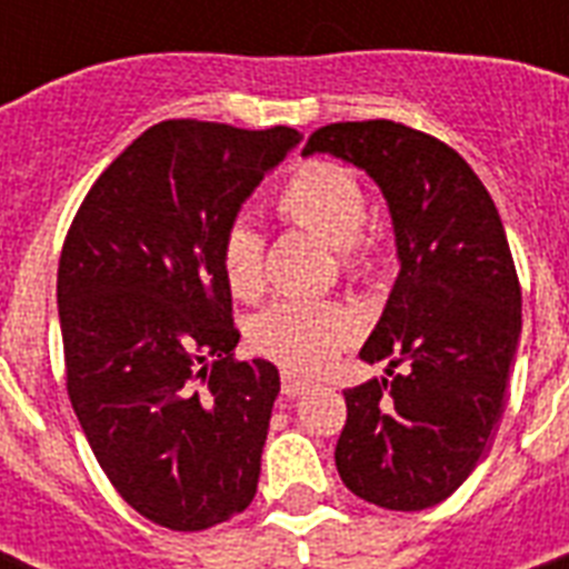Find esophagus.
<instances>
[{
	"label": "esophagus",
	"mask_w": 569,
	"mask_h": 569,
	"mask_svg": "<svg viewBox=\"0 0 569 569\" xmlns=\"http://www.w3.org/2000/svg\"><path fill=\"white\" fill-rule=\"evenodd\" d=\"M280 387H283L286 396H303V392H310L316 383H312L310 378H303V375L295 372V369H283V372H280Z\"/></svg>",
	"instance_id": "obj_1"
}]
</instances>
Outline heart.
<instances>
[{"label":"heart","mask_w":569,"mask_h":569,"mask_svg":"<svg viewBox=\"0 0 569 569\" xmlns=\"http://www.w3.org/2000/svg\"><path fill=\"white\" fill-rule=\"evenodd\" d=\"M277 212L286 221L316 232L339 250L342 268L351 277L372 271V248L363 227L369 218L363 186L342 164H298L283 189L277 191ZM221 268L230 292L241 301H257L266 292V239L250 221H236L221 239ZM357 316L333 301H280L268 307L250 330L259 355L289 366L295 372H321L333 357L355 342Z\"/></svg>","instance_id":"1"}]
</instances>
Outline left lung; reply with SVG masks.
<instances>
[{"instance_id":"8db88e82","label":"left lung","mask_w":569,"mask_h":569,"mask_svg":"<svg viewBox=\"0 0 569 569\" xmlns=\"http://www.w3.org/2000/svg\"><path fill=\"white\" fill-rule=\"evenodd\" d=\"M312 153L337 156L378 182L401 262L360 348L366 363L387 360L389 380L346 389L339 478L378 508L425 511L467 481L502 416L522 330L502 218L449 144L405 123H330L303 147Z\"/></svg>"}]
</instances>
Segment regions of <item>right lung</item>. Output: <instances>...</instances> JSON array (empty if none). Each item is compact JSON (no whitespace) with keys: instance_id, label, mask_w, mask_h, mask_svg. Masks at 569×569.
I'll return each instance as SVG.
<instances>
[{"instance_id":"right-lung-1","label":"right lung","mask_w":569,"mask_h":569,"mask_svg":"<svg viewBox=\"0 0 569 569\" xmlns=\"http://www.w3.org/2000/svg\"><path fill=\"white\" fill-rule=\"evenodd\" d=\"M301 141L162 120L100 173L58 262L67 396L123 502L203 531L253 502L277 366L236 360L221 239Z\"/></svg>"}]
</instances>
